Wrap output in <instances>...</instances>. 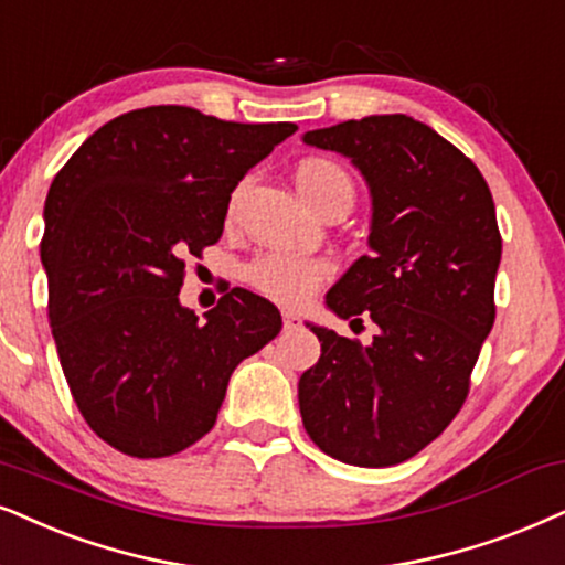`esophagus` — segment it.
Segmentation results:
<instances>
[{
	"label": "esophagus",
	"instance_id": "1",
	"mask_svg": "<svg viewBox=\"0 0 565 565\" xmlns=\"http://www.w3.org/2000/svg\"><path fill=\"white\" fill-rule=\"evenodd\" d=\"M281 320H284V331H295V328H299V318H297V312L284 310V312H281Z\"/></svg>",
	"mask_w": 565,
	"mask_h": 565
}]
</instances>
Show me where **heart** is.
I'll use <instances>...</instances> for the list:
<instances>
[{
  "label": "heart",
  "instance_id": "obj_1",
  "mask_svg": "<svg viewBox=\"0 0 565 565\" xmlns=\"http://www.w3.org/2000/svg\"><path fill=\"white\" fill-rule=\"evenodd\" d=\"M299 195L310 209H318L328 198H347L352 203L354 184L339 163L328 159H307L297 169ZM331 263L326 258L295 253H263L247 263L245 278L249 287L281 305H302L316 295L320 284L331 276Z\"/></svg>",
  "mask_w": 565,
  "mask_h": 565
}]
</instances>
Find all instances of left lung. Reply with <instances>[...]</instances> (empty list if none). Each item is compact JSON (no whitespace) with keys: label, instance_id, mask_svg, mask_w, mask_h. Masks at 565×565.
<instances>
[{"label":"left lung","instance_id":"1","mask_svg":"<svg viewBox=\"0 0 565 565\" xmlns=\"http://www.w3.org/2000/svg\"><path fill=\"white\" fill-rule=\"evenodd\" d=\"M302 140L352 159L370 188V255L326 305L356 323L370 318L377 333L362 347L307 323L320 360L299 377V412L323 454L394 467L438 438L469 394L495 320V203L472 159L406 114L349 119Z\"/></svg>","mask_w":565,"mask_h":565}]
</instances>
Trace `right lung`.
Returning a JSON list of instances; mask_svg holds the SVG:
<instances>
[{"mask_svg": "<svg viewBox=\"0 0 565 565\" xmlns=\"http://www.w3.org/2000/svg\"><path fill=\"white\" fill-rule=\"evenodd\" d=\"M297 125L148 106L98 127L49 188V323L77 409L135 459L216 425L234 367L276 339L268 299L232 289L205 320L180 305L184 260L224 232L232 192Z\"/></svg>", "mask_w": 565, "mask_h": 565, "instance_id": "obj_1", "label": "right lung"}]
</instances>
